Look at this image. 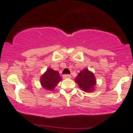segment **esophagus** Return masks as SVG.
Segmentation results:
<instances>
[{"label": "esophagus", "instance_id": "obj_1", "mask_svg": "<svg viewBox=\"0 0 133 133\" xmlns=\"http://www.w3.org/2000/svg\"><path fill=\"white\" fill-rule=\"evenodd\" d=\"M63 78L64 79H70V78H71V75H64Z\"/></svg>", "mask_w": 133, "mask_h": 133}]
</instances>
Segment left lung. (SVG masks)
Instances as JSON below:
<instances>
[{"label": "left lung", "instance_id": "1", "mask_svg": "<svg viewBox=\"0 0 133 133\" xmlns=\"http://www.w3.org/2000/svg\"><path fill=\"white\" fill-rule=\"evenodd\" d=\"M80 89L87 93L93 92L96 85V79L95 75L88 69H85L77 75L75 79Z\"/></svg>", "mask_w": 133, "mask_h": 133}]
</instances>
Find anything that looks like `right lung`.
<instances>
[{
  "mask_svg": "<svg viewBox=\"0 0 133 133\" xmlns=\"http://www.w3.org/2000/svg\"><path fill=\"white\" fill-rule=\"evenodd\" d=\"M61 80L62 78L58 71L48 68L46 72L41 76L40 83L43 89L52 91Z\"/></svg>",
  "mask_w": 133,
  "mask_h": 133,
  "instance_id": "1",
  "label": "right lung"
}]
</instances>
